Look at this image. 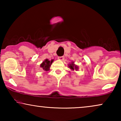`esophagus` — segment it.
Returning <instances> with one entry per match:
<instances>
[{"instance_id": "esophagus-1", "label": "esophagus", "mask_w": 121, "mask_h": 121, "mask_svg": "<svg viewBox=\"0 0 121 121\" xmlns=\"http://www.w3.org/2000/svg\"><path fill=\"white\" fill-rule=\"evenodd\" d=\"M59 60H63L64 59V56H61V57H59L58 58Z\"/></svg>"}]
</instances>
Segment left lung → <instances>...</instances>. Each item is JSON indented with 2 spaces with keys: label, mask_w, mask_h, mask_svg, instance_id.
<instances>
[{
  "label": "left lung",
  "mask_w": 121,
  "mask_h": 121,
  "mask_svg": "<svg viewBox=\"0 0 121 121\" xmlns=\"http://www.w3.org/2000/svg\"><path fill=\"white\" fill-rule=\"evenodd\" d=\"M73 63H74V62H73ZM69 67H70V68L72 69V70H74V69H75L76 70H77L78 69V67L77 65H75V64H74L73 63L69 64Z\"/></svg>",
  "instance_id": "obj_1"
}]
</instances>
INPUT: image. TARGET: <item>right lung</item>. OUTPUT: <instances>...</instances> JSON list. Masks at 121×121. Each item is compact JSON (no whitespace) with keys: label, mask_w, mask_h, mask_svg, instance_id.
Here are the masks:
<instances>
[{"label":"right lung","mask_w":121,"mask_h":121,"mask_svg":"<svg viewBox=\"0 0 121 121\" xmlns=\"http://www.w3.org/2000/svg\"><path fill=\"white\" fill-rule=\"evenodd\" d=\"M53 60L51 61H49L48 59H46L44 62H43V63L40 65V67L42 68V69L44 71H47L49 70V67L52 64V63L53 62Z\"/></svg>","instance_id":"obj_1"}]
</instances>
